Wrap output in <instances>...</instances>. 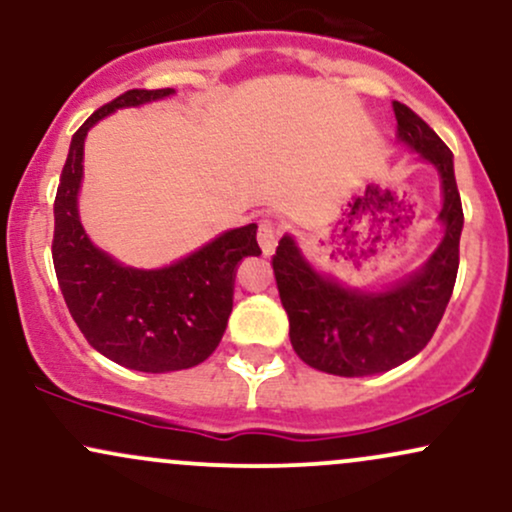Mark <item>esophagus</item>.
Masks as SVG:
<instances>
[{
	"instance_id": "1",
	"label": "esophagus",
	"mask_w": 512,
	"mask_h": 512,
	"mask_svg": "<svg viewBox=\"0 0 512 512\" xmlns=\"http://www.w3.org/2000/svg\"><path fill=\"white\" fill-rule=\"evenodd\" d=\"M281 226L274 219H262L260 231H257V240H260V248L264 255H272L276 248V240H279Z\"/></svg>"
}]
</instances>
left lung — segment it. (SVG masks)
I'll return each instance as SVG.
<instances>
[{
  "label": "left lung",
  "instance_id": "obj_1",
  "mask_svg": "<svg viewBox=\"0 0 512 512\" xmlns=\"http://www.w3.org/2000/svg\"><path fill=\"white\" fill-rule=\"evenodd\" d=\"M392 110L397 137L433 163L443 180L445 238L424 269L385 293H361L317 274L289 236L272 257L293 351L310 368L342 378L385 373L419 354L448 308L460 267L464 214L452 151L407 105L395 101Z\"/></svg>",
  "mask_w": 512,
  "mask_h": 512
}]
</instances>
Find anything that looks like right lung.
Instances as JSON below:
<instances>
[{
    "label": "right lung",
    "mask_w": 512,
    "mask_h": 512,
    "mask_svg": "<svg viewBox=\"0 0 512 512\" xmlns=\"http://www.w3.org/2000/svg\"><path fill=\"white\" fill-rule=\"evenodd\" d=\"M173 88H132L105 103L74 132L55 197L52 262L69 313L86 342L110 361L142 373H173L214 354L233 310L236 264L262 255L257 226L228 231L166 269L117 264L88 240L76 211L86 132L127 105L166 98Z\"/></svg>",
    "instance_id": "add662e5"
}]
</instances>
